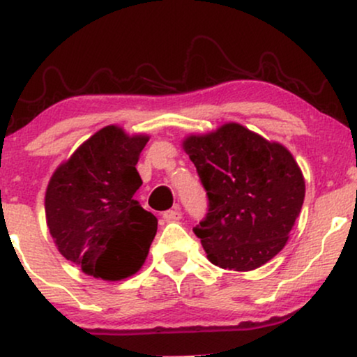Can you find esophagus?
Listing matches in <instances>:
<instances>
[{
  "label": "esophagus",
  "instance_id": "obj_1",
  "mask_svg": "<svg viewBox=\"0 0 357 357\" xmlns=\"http://www.w3.org/2000/svg\"><path fill=\"white\" fill-rule=\"evenodd\" d=\"M162 218H164L165 221H178L180 218H182V211H180V206L175 205L172 210L164 211Z\"/></svg>",
  "mask_w": 357,
  "mask_h": 357
}]
</instances>
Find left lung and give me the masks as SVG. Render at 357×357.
Returning a JSON list of instances; mask_svg holds the SVG:
<instances>
[{"mask_svg":"<svg viewBox=\"0 0 357 357\" xmlns=\"http://www.w3.org/2000/svg\"><path fill=\"white\" fill-rule=\"evenodd\" d=\"M183 151L195 164L210 210L193 228L208 261L254 271L289 241L305 198V178L285 146L239 123L188 134Z\"/></svg>","mask_w":357,"mask_h":357,"instance_id":"left-lung-1","label":"left lung"}]
</instances>
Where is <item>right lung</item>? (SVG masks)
Masks as SVG:
<instances>
[{
  "instance_id": "1",
  "label": "right lung",
  "mask_w": 357,
  "mask_h": 357,
  "mask_svg": "<svg viewBox=\"0 0 357 357\" xmlns=\"http://www.w3.org/2000/svg\"><path fill=\"white\" fill-rule=\"evenodd\" d=\"M149 134L101 128L54 170L45 221L55 246L86 275L128 279L144 266L157 218L134 200L142 185L136 164Z\"/></svg>"
}]
</instances>
